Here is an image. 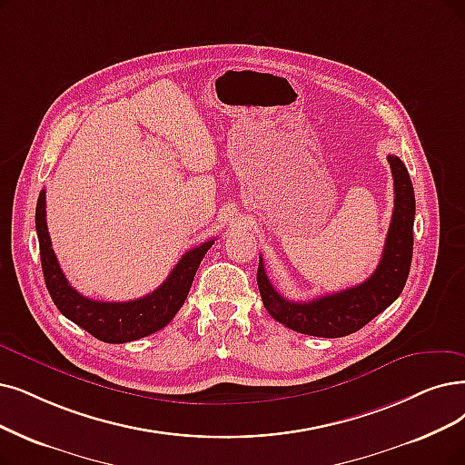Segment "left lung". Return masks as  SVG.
Here are the masks:
<instances>
[{
	"label": "left lung",
	"mask_w": 465,
	"mask_h": 465,
	"mask_svg": "<svg viewBox=\"0 0 465 465\" xmlns=\"http://www.w3.org/2000/svg\"><path fill=\"white\" fill-rule=\"evenodd\" d=\"M395 206L385 238L381 262L362 284L321 295L312 302H292L278 293L259 257L257 286L271 317L286 328L317 338H343L361 330L401 295L412 263L416 198L411 175L399 156L389 154Z\"/></svg>",
	"instance_id": "left-lung-1"
}]
</instances>
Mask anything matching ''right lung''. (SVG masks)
I'll use <instances>...</instances> for the list:
<instances>
[{"mask_svg":"<svg viewBox=\"0 0 465 465\" xmlns=\"http://www.w3.org/2000/svg\"><path fill=\"white\" fill-rule=\"evenodd\" d=\"M35 232H38L40 240L45 286L53 303L57 305L68 321L78 324L93 338L104 343H127L141 340L168 326L183 307L184 300H187L203 255L213 246V240H208V242L189 250L179 259L163 284L153 293L132 302H97L74 290L59 267L57 255L51 248L45 221V191L40 193L38 206H35Z\"/></svg>","mask_w":465,"mask_h":465,"instance_id":"obj_1","label":"right lung"}]
</instances>
